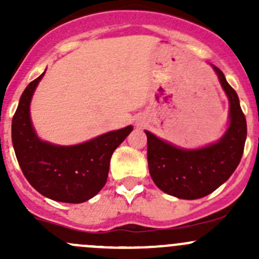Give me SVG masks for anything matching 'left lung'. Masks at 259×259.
<instances>
[{
  "label": "left lung",
  "mask_w": 259,
  "mask_h": 259,
  "mask_svg": "<svg viewBox=\"0 0 259 259\" xmlns=\"http://www.w3.org/2000/svg\"><path fill=\"white\" fill-rule=\"evenodd\" d=\"M229 100V127L221 140L202 149H180L159 139L148 138L149 173L156 187L180 199H198L229 179L241 161L247 138V121L234 89L224 74L213 66Z\"/></svg>",
  "instance_id": "8db88e82"
}]
</instances>
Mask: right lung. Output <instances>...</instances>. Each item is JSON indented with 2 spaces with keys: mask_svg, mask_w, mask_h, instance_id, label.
<instances>
[{
  "mask_svg": "<svg viewBox=\"0 0 259 259\" xmlns=\"http://www.w3.org/2000/svg\"><path fill=\"white\" fill-rule=\"evenodd\" d=\"M44 74L25 89L12 119L15 154L25 178L38 193L56 202H86L105 185L111 155L133 126L106 133L77 145L60 146L42 142L31 122L30 103Z\"/></svg>",
  "mask_w": 259,
  "mask_h": 259,
  "instance_id": "obj_1",
  "label": "right lung"
}]
</instances>
